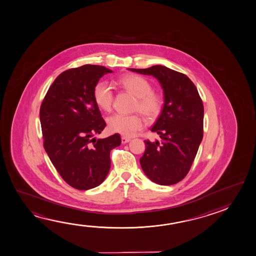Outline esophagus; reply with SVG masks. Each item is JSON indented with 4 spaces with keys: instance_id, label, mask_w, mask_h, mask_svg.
Here are the masks:
<instances>
[{
    "instance_id": "obj_1",
    "label": "esophagus",
    "mask_w": 256,
    "mask_h": 256,
    "mask_svg": "<svg viewBox=\"0 0 256 256\" xmlns=\"http://www.w3.org/2000/svg\"><path fill=\"white\" fill-rule=\"evenodd\" d=\"M130 140H131V139L125 138V136H122V144H126V142H130Z\"/></svg>"
}]
</instances>
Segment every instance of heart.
Returning <instances> with one entry per match:
<instances>
[{"label":"heart","instance_id":"1","mask_svg":"<svg viewBox=\"0 0 256 256\" xmlns=\"http://www.w3.org/2000/svg\"><path fill=\"white\" fill-rule=\"evenodd\" d=\"M118 84L136 97L134 107L136 110H139L148 120L159 117L164 109V99L159 94L152 91V86L146 78L138 75L126 76L118 80ZM94 98L100 109L109 112L114 102L112 88L104 81L97 83L94 89ZM107 123L110 132L126 138L133 136L144 125L142 118L138 114H114L108 118Z\"/></svg>","mask_w":256,"mask_h":256}]
</instances>
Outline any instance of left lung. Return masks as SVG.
I'll return each mask as SVG.
<instances>
[{"label":"left lung","instance_id":"1","mask_svg":"<svg viewBox=\"0 0 256 256\" xmlns=\"http://www.w3.org/2000/svg\"><path fill=\"white\" fill-rule=\"evenodd\" d=\"M128 70L154 76L164 89V109L151 128L160 142L144 141L141 167L156 184H176L188 173L202 139L201 97L188 76L165 66Z\"/></svg>","mask_w":256,"mask_h":256}]
</instances>
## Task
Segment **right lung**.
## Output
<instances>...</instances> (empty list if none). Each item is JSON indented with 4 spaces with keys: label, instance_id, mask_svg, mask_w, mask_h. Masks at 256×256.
<instances>
[{
    "label": "right lung",
    "instance_id": "right-lung-1",
    "mask_svg": "<svg viewBox=\"0 0 256 256\" xmlns=\"http://www.w3.org/2000/svg\"><path fill=\"white\" fill-rule=\"evenodd\" d=\"M112 72L90 64L62 72L40 108L44 150L65 182L78 190L104 182L110 168V152L122 144L118 134L92 138L106 126L94 89L102 76Z\"/></svg>",
    "mask_w": 256,
    "mask_h": 256
}]
</instances>
